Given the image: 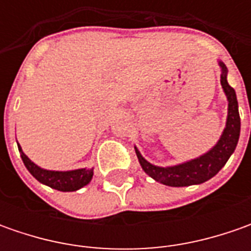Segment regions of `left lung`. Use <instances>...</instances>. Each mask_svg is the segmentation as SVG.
<instances>
[{"label":"left lung","mask_w":251,"mask_h":251,"mask_svg":"<svg viewBox=\"0 0 251 251\" xmlns=\"http://www.w3.org/2000/svg\"><path fill=\"white\" fill-rule=\"evenodd\" d=\"M221 67V85L227 99V119L226 126L218 142L208 151L207 153L198 156L196 159L178 163L175 166H155L145 159L135 147V153L140 160L144 172L156 181L170 187H186L193 184H201L212 178L221 169L225 166L230 155L235 152L240 135V116L237 106L236 92L227 83V68L222 61Z\"/></svg>","instance_id":"8db88e82"}]
</instances>
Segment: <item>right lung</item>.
<instances>
[{
  "label": "right lung",
  "instance_id": "add662e5",
  "mask_svg": "<svg viewBox=\"0 0 251 251\" xmlns=\"http://www.w3.org/2000/svg\"><path fill=\"white\" fill-rule=\"evenodd\" d=\"M18 150L21 152V158L24 160L26 169L30 172V175L40 183H43L49 187L58 190V191H76L83 186H86L93 177V169H75V170H67V172H58V170H47L42 169L33 163L24 153L21 145L18 144Z\"/></svg>",
  "mask_w": 251,
  "mask_h": 251
}]
</instances>
